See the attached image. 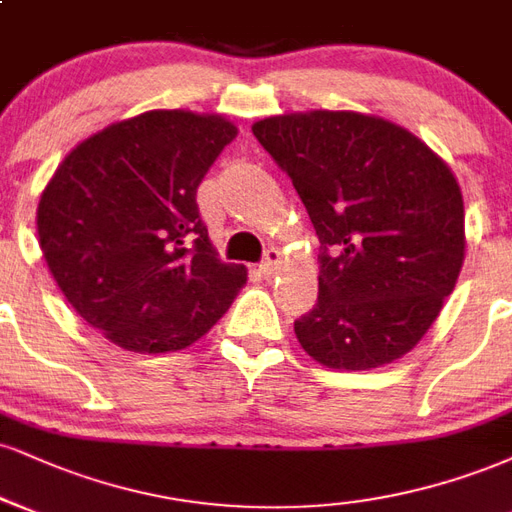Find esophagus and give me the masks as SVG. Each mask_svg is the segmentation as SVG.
Instances as JSON below:
<instances>
[{
  "label": "esophagus",
  "mask_w": 512,
  "mask_h": 512,
  "mask_svg": "<svg viewBox=\"0 0 512 512\" xmlns=\"http://www.w3.org/2000/svg\"><path fill=\"white\" fill-rule=\"evenodd\" d=\"M279 264H281L279 250H276V248L267 250V255H264V260H262V264H260L262 276H274L276 269H279Z\"/></svg>",
  "instance_id": "34e87169"
}]
</instances>
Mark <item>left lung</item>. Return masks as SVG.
Masks as SVG:
<instances>
[{
	"instance_id": "1",
	"label": "left lung",
	"mask_w": 512,
	"mask_h": 512,
	"mask_svg": "<svg viewBox=\"0 0 512 512\" xmlns=\"http://www.w3.org/2000/svg\"><path fill=\"white\" fill-rule=\"evenodd\" d=\"M252 133L291 176L322 243L317 305L293 326L305 353L348 372L410 353L465 260L451 166L408 128L357 112L269 116Z\"/></svg>"
}]
</instances>
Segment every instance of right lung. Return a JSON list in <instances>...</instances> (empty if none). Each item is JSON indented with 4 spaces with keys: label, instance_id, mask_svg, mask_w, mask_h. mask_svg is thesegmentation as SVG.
Returning a JSON list of instances; mask_svg holds the SVG:
<instances>
[{
    "label": "right lung",
    "instance_id": "obj_1",
    "mask_svg": "<svg viewBox=\"0 0 512 512\" xmlns=\"http://www.w3.org/2000/svg\"><path fill=\"white\" fill-rule=\"evenodd\" d=\"M238 128L152 109L78 143L42 190L38 238L69 305L133 353L193 346L248 281L207 236L195 193Z\"/></svg>",
    "mask_w": 512,
    "mask_h": 512
}]
</instances>
